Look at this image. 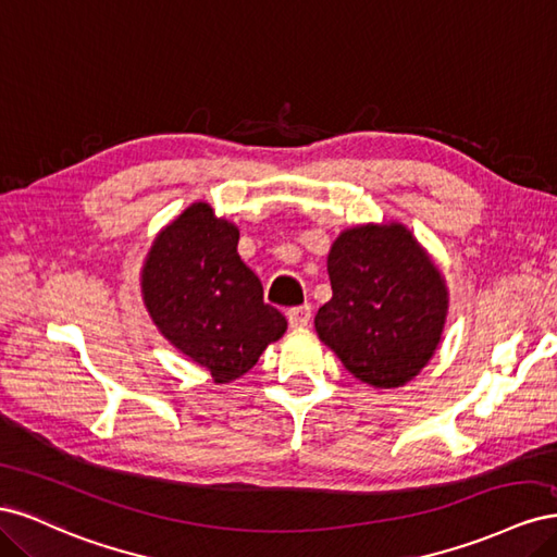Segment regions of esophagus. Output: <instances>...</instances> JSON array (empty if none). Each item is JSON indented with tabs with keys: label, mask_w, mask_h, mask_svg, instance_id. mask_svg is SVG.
Here are the masks:
<instances>
[{
	"label": "esophagus",
	"mask_w": 557,
	"mask_h": 557,
	"mask_svg": "<svg viewBox=\"0 0 557 557\" xmlns=\"http://www.w3.org/2000/svg\"><path fill=\"white\" fill-rule=\"evenodd\" d=\"M288 323L290 327H307L311 323V307L301 305V307L288 309Z\"/></svg>",
	"instance_id": "1"
}]
</instances>
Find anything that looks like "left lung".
<instances>
[{"mask_svg":"<svg viewBox=\"0 0 557 557\" xmlns=\"http://www.w3.org/2000/svg\"><path fill=\"white\" fill-rule=\"evenodd\" d=\"M332 299L315 332L348 372L376 387L411 381L440 346L448 293L440 269L404 225H360L327 256Z\"/></svg>","mask_w":557,"mask_h":557,"instance_id":"1","label":"left lung"}]
</instances>
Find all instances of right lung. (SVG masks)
Masks as SVG:
<instances>
[{"instance_id":"add662e5","label":"right lung","mask_w":557,"mask_h":557,"mask_svg":"<svg viewBox=\"0 0 557 557\" xmlns=\"http://www.w3.org/2000/svg\"><path fill=\"white\" fill-rule=\"evenodd\" d=\"M237 244L239 230L197 201L158 234L141 274L158 330L215 383L244 376L288 327L278 309L264 305L262 283Z\"/></svg>"}]
</instances>
